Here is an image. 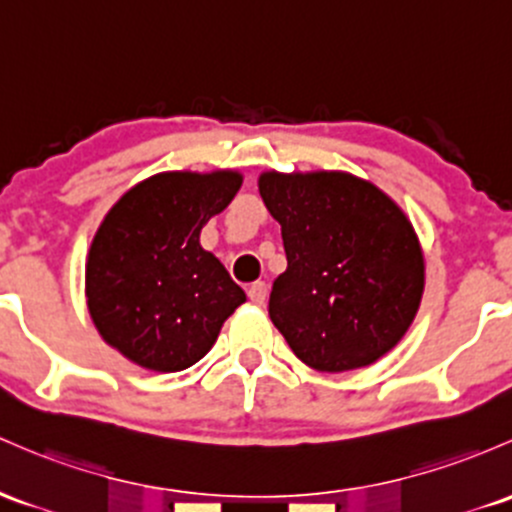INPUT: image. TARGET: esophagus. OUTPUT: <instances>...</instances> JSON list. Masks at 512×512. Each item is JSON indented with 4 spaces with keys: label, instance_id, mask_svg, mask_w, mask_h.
<instances>
[{
    "label": "esophagus",
    "instance_id": "esophagus-1",
    "mask_svg": "<svg viewBox=\"0 0 512 512\" xmlns=\"http://www.w3.org/2000/svg\"><path fill=\"white\" fill-rule=\"evenodd\" d=\"M267 294H269V289L265 282H255V284L247 286V296H250V301L257 303V306H262V303L267 301Z\"/></svg>",
    "mask_w": 512,
    "mask_h": 512
}]
</instances>
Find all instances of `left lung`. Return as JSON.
I'll return each instance as SVG.
<instances>
[{"label": "left lung", "instance_id": "8db88e82", "mask_svg": "<svg viewBox=\"0 0 512 512\" xmlns=\"http://www.w3.org/2000/svg\"><path fill=\"white\" fill-rule=\"evenodd\" d=\"M260 194L282 226L286 272L272 284L269 318L291 352L335 374L393 350L425 286L406 213L347 172H265Z\"/></svg>", "mask_w": 512, "mask_h": 512}]
</instances>
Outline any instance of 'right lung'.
Segmentation results:
<instances>
[{
  "instance_id": "right-lung-1",
  "label": "right lung",
  "mask_w": 512,
  "mask_h": 512,
  "mask_svg": "<svg viewBox=\"0 0 512 512\" xmlns=\"http://www.w3.org/2000/svg\"><path fill=\"white\" fill-rule=\"evenodd\" d=\"M240 184L233 170L162 172L128 189L101 221L84 272L89 316L138 367H192L245 303V291L199 243Z\"/></svg>"
}]
</instances>
